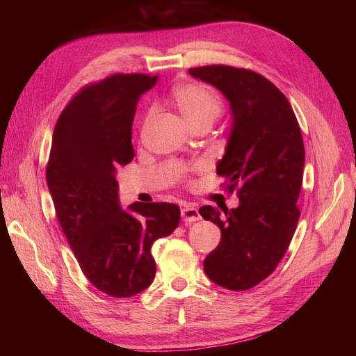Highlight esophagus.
Returning <instances> with one entry per match:
<instances>
[{
  "instance_id": "34e87169",
  "label": "esophagus",
  "mask_w": 356,
  "mask_h": 356,
  "mask_svg": "<svg viewBox=\"0 0 356 356\" xmlns=\"http://www.w3.org/2000/svg\"><path fill=\"white\" fill-rule=\"evenodd\" d=\"M181 218L184 222H196L200 220V213L197 211V208L195 207V204H184L181 209Z\"/></svg>"
}]
</instances>
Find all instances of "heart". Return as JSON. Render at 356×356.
<instances>
[{
    "instance_id": "obj_1",
    "label": "heart",
    "mask_w": 356,
    "mask_h": 356,
    "mask_svg": "<svg viewBox=\"0 0 356 356\" xmlns=\"http://www.w3.org/2000/svg\"><path fill=\"white\" fill-rule=\"evenodd\" d=\"M172 99L178 106L179 113L186 118V122L197 127L203 123H213L222 113V102L220 96L208 86L200 83H187L177 88L172 93ZM152 113L144 117V126Z\"/></svg>"
}]
</instances>
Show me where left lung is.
<instances>
[{"label": "left lung", "instance_id": "8db88e82", "mask_svg": "<svg viewBox=\"0 0 356 356\" xmlns=\"http://www.w3.org/2000/svg\"><path fill=\"white\" fill-rule=\"evenodd\" d=\"M190 75L220 89L233 123L217 174L239 207L204 204L199 213L221 230L220 245L204 258V273L232 291L254 288L282 260L300 218L305 144L286 96L261 74L229 65L190 68Z\"/></svg>", "mask_w": 356, "mask_h": 356}]
</instances>
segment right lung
I'll return each mask as SVG.
<instances>
[{
  "instance_id": "1",
  "label": "right lung",
  "mask_w": 356,
  "mask_h": 356,
  "mask_svg": "<svg viewBox=\"0 0 356 356\" xmlns=\"http://www.w3.org/2000/svg\"><path fill=\"white\" fill-rule=\"evenodd\" d=\"M157 80L134 72L86 84L58 118L46 166L56 217L81 272L115 298L152 285V246L174 232L181 217L175 203H134L126 212L118 202L117 170L135 157L136 102Z\"/></svg>"
}]
</instances>
